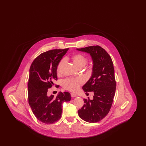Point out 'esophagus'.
<instances>
[{"mask_svg": "<svg viewBox=\"0 0 146 146\" xmlns=\"http://www.w3.org/2000/svg\"><path fill=\"white\" fill-rule=\"evenodd\" d=\"M71 97H76V94H73V93H71Z\"/></svg>", "mask_w": 146, "mask_h": 146, "instance_id": "esophagus-1", "label": "esophagus"}]
</instances>
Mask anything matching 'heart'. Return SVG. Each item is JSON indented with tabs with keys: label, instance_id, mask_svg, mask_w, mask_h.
Wrapping results in <instances>:
<instances>
[{
	"label": "heart",
	"instance_id": "obj_1",
	"mask_svg": "<svg viewBox=\"0 0 146 146\" xmlns=\"http://www.w3.org/2000/svg\"><path fill=\"white\" fill-rule=\"evenodd\" d=\"M71 60L72 61L75 66L78 68L84 67L86 63H87V58L85 56L82 54H76L72 56L71 57ZM64 63V60H61L57 66V72H60L61 67H62L63 63ZM83 80L80 78L78 79H67L65 80L63 83V86L64 89L71 91H75L77 90L79 87L80 84L83 83Z\"/></svg>",
	"mask_w": 146,
	"mask_h": 146
}]
</instances>
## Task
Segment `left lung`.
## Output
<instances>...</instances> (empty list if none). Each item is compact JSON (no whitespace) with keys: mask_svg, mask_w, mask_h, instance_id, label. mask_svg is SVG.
<instances>
[{"mask_svg":"<svg viewBox=\"0 0 146 146\" xmlns=\"http://www.w3.org/2000/svg\"><path fill=\"white\" fill-rule=\"evenodd\" d=\"M76 50L90 56L92 75L83 86L85 92H92L93 99H84L83 107L78 111L79 117L89 123H96L108 114L116 90L114 70L111 57L104 49L92 46Z\"/></svg>","mask_w":146,"mask_h":146,"instance_id":"8db88e82","label":"left lung"}]
</instances>
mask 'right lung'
<instances>
[{
  "label": "right lung",
  "mask_w": 146,
  "mask_h": 146,
  "mask_svg": "<svg viewBox=\"0 0 146 146\" xmlns=\"http://www.w3.org/2000/svg\"><path fill=\"white\" fill-rule=\"evenodd\" d=\"M68 49H55L42 53L29 69L28 102L35 117L45 124L58 120L62 115L63 103L71 100L68 92H60L56 97L47 94L48 90L57 80V66Z\"/></svg>",
  "instance_id": "add662e5"
}]
</instances>
